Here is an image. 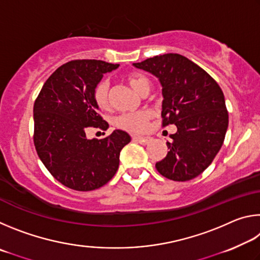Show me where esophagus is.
Listing matches in <instances>:
<instances>
[{"label": "esophagus", "instance_id": "esophagus-1", "mask_svg": "<svg viewBox=\"0 0 260 260\" xmlns=\"http://www.w3.org/2000/svg\"><path fill=\"white\" fill-rule=\"evenodd\" d=\"M152 139L151 138H142V136H133V141L141 144H148Z\"/></svg>", "mask_w": 260, "mask_h": 260}]
</instances>
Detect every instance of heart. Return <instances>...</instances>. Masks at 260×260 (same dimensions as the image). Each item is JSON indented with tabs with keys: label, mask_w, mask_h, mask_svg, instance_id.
Wrapping results in <instances>:
<instances>
[{
	"label": "heart",
	"mask_w": 260,
	"mask_h": 260,
	"mask_svg": "<svg viewBox=\"0 0 260 260\" xmlns=\"http://www.w3.org/2000/svg\"><path fill=\"white\" fill-rule=\"evenodd\" d=\"M126 80L131 87L141 95H147L150 90V80L141 73H128ZM93 99L99 108L107 109L110 104V83L107 79H101L93 88ZM152 114L148 110H141L136 112H127L118 116L114 124L121 129L128 131L131 133H143L147 129Z\"/></svg>",
	"instance_id": "heart-1"
}]
</instances>
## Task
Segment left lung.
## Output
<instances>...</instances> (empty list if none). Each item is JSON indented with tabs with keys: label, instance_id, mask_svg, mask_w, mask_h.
Returning <instances> with one entry per match:
<instances>
[{
	"label": "left lung",
	"instance_id": "8db88e82",
	"mask_svg": "<svg viewBox=\"0 0 260 260\" xmlns=\"http://www.w3.org/2000/svg\"><path fill=\"white\" fill-rule=\"evenodd\" d=\"M134 67L159 79L162 86L161 126L177 125L166 157L156 162L162 177L188 181L203 173L225 140L228 111L218 82L179 54L151 57Z\"/></svg>",
	"mask_w": 260,
	"mask_h": 260
}]
</instances>
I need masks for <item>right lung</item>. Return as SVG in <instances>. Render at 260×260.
<instances>
[{
  "label": "right lung",
  "mask_w": 260,
  "mask_h": 260,
  "mask_svg": "<svg viewBox=\"0 0 260 260\" xmlns=\"http://www.w3.org/2000/svg\"><path fill=\"white\" fill-rule=\"evenodd\" d=\"M119 65L98 59H74L47 79L34 102L33 141L38 156L63 186L78 191L99 189L116 174L121 149L131 136L119 129L88 140L94 127L107 131L93 99V88Z\"/></svg>",
  "instance_id": "obj_1"
}]
</instances>
